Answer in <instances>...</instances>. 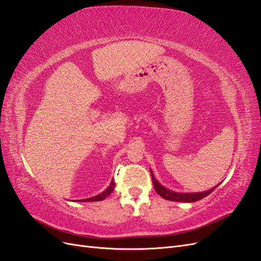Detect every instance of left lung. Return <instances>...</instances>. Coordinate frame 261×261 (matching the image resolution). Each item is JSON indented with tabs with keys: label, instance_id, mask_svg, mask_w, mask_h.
<instances>
[{
	"label": "left lung",
	"instance_id": "left-lung-1",
	"mask_svg": "<svg viewBox=\"0 0 261 261\" xmlns=\"http://www.w3.org/2000/svg\"><path fill=\"white\" fill-rule=\"evenodd\" d=\"M151 175H152L153 185H154V190L156 191L158 194L161 197H163L164 199L172 200V202H184V203L196 202V200H199V199L206 197L207 195H210L211 193L217 188V186H215V188H213L208 191L199 192V193H176V192H173L169 189L164 188V186L160 184L158 182V179L154 177V175H153L152 171H151Z\"/></svg>",
	"mask_w": 261,
	"mask_h": 261
}]
</instances>
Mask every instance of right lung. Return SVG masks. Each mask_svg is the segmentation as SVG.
<instances>
[{"label":"right lung","mask_w":261,"mask_h":261,"mask_svg":"<svg viewBox=\"0 0 261 261\" xmlns=\"http://www.w3.org/2000/svg\"><path fill=\"white\" fill-rule=\"evenodd\" d=\"M115 186H116V184H115V182H113V179H112L110 185H109L108 188H107L102 193H100V194H98L97 196H93V197H90V198L80 199V200L78 199V202H98V200H102V199H105L107 196L111 194L112 191L115 190Z\"/></svg>","instance_id":"add662e5"}]
</instances>
